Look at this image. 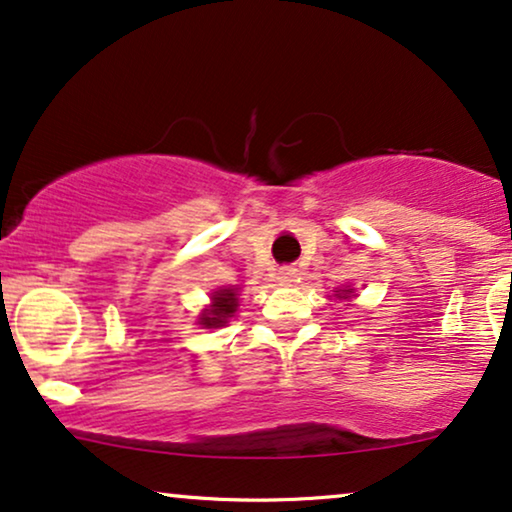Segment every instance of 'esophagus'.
<instances>
[{
	"label": "esophagus",
	"instance_id": "obj_1",
	"mask_svg": "<svg viewBox=\"0 0 512 512\" xmlns=\"http://www.w3.org/2000/svg\"><path fill=\"white\" fill-rule=\"evenodd\" d=\"M292 278H295V269H292V267L278 269V281H281V283H292Z\"/></svg>",
	"mask_w": 512,
	"mask_h": 512
}]
</instances>
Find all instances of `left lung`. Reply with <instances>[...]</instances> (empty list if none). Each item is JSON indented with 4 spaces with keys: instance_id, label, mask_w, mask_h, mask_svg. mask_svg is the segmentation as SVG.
I'll use <instances>...</instances> for the list:
<instances>
[{
    "instance_id": "8db88e82",
    "label": "left lung",
    "mask_w": 512,
    "mask_h": 512,
    "mask_svg": "<svg viewBox=\"0 0 512 512\" xmlns=\"http://www.w3.org/2000/svg\"><path fill=\"white\" fill-rule=\"evenodd\" d=\"M335 292H337V297H339V299H342V297H344V299H349V297H351V292H353V288H346V290H335Z\"/></svg>"
}]
</instances>
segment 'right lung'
I'll return each mask as SVG.
<instances>
[{
    "label": "right lung",
    "instance_id": "add662e5",
    "mask_svg": "<svg viewBox=\"0 0 512 512\" xmlns=\"http://www.w3.org/2000/svg\"><path fill=\"white\" fill-rule=\"evenodd\" d=\"M208 309L199 316V325L203 327H222L236 313L238 306V288H220L210 297Z\"/></svg>",
    "mask_w": 512,
    "mask_h": 512
}]
</instances>
